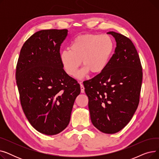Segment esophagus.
Wrapping results in <instances>:
<instances>
[{
    "label": "esophagus",
    "instance_id": "esophagus-1",
    "mask_svg": "<svg viewBox=\"0 0 159 159\" xmlns=\"http://www.w3.org/2000/svg\"><path fill=\"white\" fill-rule=\"evenodd\" d=\"M80 91H81V93H84V85L82 84L81 82H80Z\"/></svg>",
    "mask_w": 159,
    "mask_h": 159
}]
</instances>
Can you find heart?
Wrapping results in <instances>:
<instances>
[{
  "label": "heart",
  "instance_id": "1",
  "mask_svg": "<svg viewBox=\"0 0 159 159\" xmlns=\"http://www.w3.org/2000/svg\"><path fill=\"white\" fill-rule=\"evenodd\" d=\"M113 49V43L107 35L85 34L75 38L70 45V50L61 52L60 60L64 71L71 77L77 75L81 64L84 66L78 73L81 78L89 71L97 74L106 67Z\"/></svg>",
  "mask_w": 159,
  "mask_h": 159
}]
</instances>
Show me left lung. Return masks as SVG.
Wrapping results in <instances>:
<instances>
[{
    "instance_id": "left-lung-1",
    "label": "left lung",
    "mask_w": 159,
    "mask_h": 159,
    "mask_svg": "<svg viewBox=\"0 0 159 159\" xmlns=\"http://www.w3.org/2000/svg\"><path fill=\"white\" fill-rule=\"evenodd\" d=\"M107 34L116 40L115 53L102 72L83 84L91 122L99 131L113 134L126 126L137 109L143 70L131 40L114 31Z\"/></svg>"
}]
</instances>
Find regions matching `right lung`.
Instances as JSON below:
<instances>
[{"instance_id": "right-lung-1", "label": "right lung", "mask_w": 159, "mask_h": 159, "mask_svg": "<svg viewBox=\"0 0 159 159\" xmlns=\"http://www.w3.org/2000/svg\"><path fill=\"white\" fill-rule=\"evenodd\" d=\"M68 30H44L23 44L16 67V82L23 111L31 126L48 135L69 124L80 84L64 70L61 44Z\"/></svg>"}]
</instances>
